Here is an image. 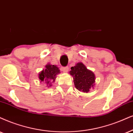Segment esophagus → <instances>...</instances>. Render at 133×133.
<instances>
[{"mask_svg":"<svg viewBox=\"0 0 133 133\" xmlns=\"http://www.w3.org/2000/svg\"><path fill=\"white\" fill-rule=\"evenodd\" d=\"M61 70H63V72H64V73H67L69 70V68L68 67H63V68H61Z\"/></svg>","mask_w":133,"mask_h":133,"instance_id":"34e87169","label":"esophagus"}]
</instances>
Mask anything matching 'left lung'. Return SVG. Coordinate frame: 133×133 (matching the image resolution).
<instances>
[{
    "mask_svg": "<svg viewBox=\"0 0 133 133\" xmlns=\"http://www.w3.org/2000/svg\"><path fill=\"white\" fill-rule=\"evenodd\" d=\"M69 74L73 77L74 85L77 90L83 93H88L94 88L96 77L91 70L88 69L83 63H78L70 68Z\"/></svg>",
    "mask_w": 133,
    "mask_h": 133,
    "instance_id": "1",
    "label": "left lung"
}]
</instances>
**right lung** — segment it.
<instances>
[{
    "label": "right lung",
    "instance_id": "add662e5",
    "mask_svg": "<svg viewBox=\"0 0 133 133\" xmlns=\"http://www.w3.org/2000/svg\"><path fill=\"white\" fill-rule=\"evenodd\" d=\"M60 73V70L57 65L48 63L43 69L38 74V78L40 82H43L47 88L52 86V83L56 80V75Z\"/></svg>",
    "mask_w": 133,
    "mask_h": 133
}]
</instances>
